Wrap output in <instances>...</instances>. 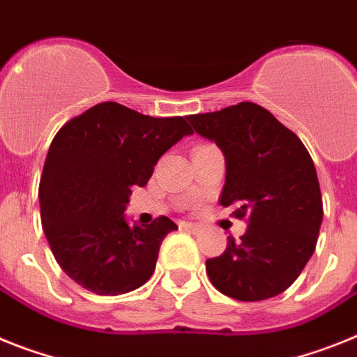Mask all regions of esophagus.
Wrapping results in <instances>:
<instances>
[{
    "label": "esophagus",
    "mask_w": 357,
    "mask_h": 357,
    "mask_svg": "<svg viewBox=\"0 0 357 357\" xmlns=\"http://www.w3.org/2000/svg\"><path fill=\"white\" fill-rule=\"evenodd\" d=\"M181 227L184 231H188V233H199V231H200V225L193 224V222H182Z\"/></svg>",
    "instance_id": "1"
}]
</instances>
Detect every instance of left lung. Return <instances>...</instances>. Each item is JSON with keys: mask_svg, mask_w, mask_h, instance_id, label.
Returning <instances> with one entry per match:
<instances>
[{"mask_svg": "<svg viewBox=\"0 0 357 357\" xmlns=\"http://www.w3.org/2000/svg\"><path fill=\"white\" fill-rule=\"evenodd\" d=\"M200 137L225 158L220 204L248 218V231L206 271L222 294L240 301L273 298L300 276L316 249L324 202L318 175L303 142L266 108L240 102L190 115Z\"/></svg>", "mask_w": 357, "mask_h": 357, "instance_id": "obj_1", "label": "left lung"}]
</instances>
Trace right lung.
Segmentation results:
<instances>
[{
    "mask_svg": "<svg viewBox=\"0 0 357 357\" xmlns=\"http://www.w3.org/2000/svg\"><path fill=\"white\" fill-rule=\"evenodd\" d=\"M193 130L184 117H149L117 102L91 106L61 128L48 149L41 224L61 269L81 287L117 296L151 278L160 243L178 229L167 216L130 224L133 185Z\"/></svg>",
    "mask_w": 357,
    "mask_h": 357,
    "instance_id": "right-lung-1",
    "label": "right lung"
}]
</instances>
